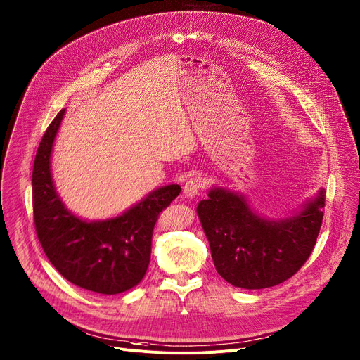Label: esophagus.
<instances>
[{
    "label": "esophagus",
    "instance_id": "esophagus-1",
    "mask_svg": "<svg viewBox=\"0 0 360 360\" xmlns=\"http://www.w3.org/2000/svg\"><path fill=\"white\" fill-rule=\"evenodd\" d=\"M204 188H205V181L201 176H193L189 178L184 185V195L186 198H193Z\"/></svg>",
    "mask_w": 360,
    "mask_h": 360
}]
</instances>
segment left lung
<instances>
[{
	"label": "left lung",
	"mask_w": 360,
	"mask_h": 360,
	"mask_svg": "<svg viewBox=\"0 0 360 360\" xmlns=\"http://www.w3.org/2000/svg\"><path fill=\"white\" fill-rule=\"evenodd\" d=\"M324 200L321 189L292 217L268 220L253 212L243 195L212 188L197 212L215 269L229 283L245 290L269 288L290 279L314 249Z\"/></svg>",
	"instance_id": "8db88e82"
}]
</instances>
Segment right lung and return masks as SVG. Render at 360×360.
<instances>
[{
  "instance_id": "right-lung-1",
  "label": "right lung",
  "mask_w": 360,
  "mask_h": 360,
  "mask_svg": "<svg viewBox=\"0 0 360 360\" xmlns=\"http://www.w3.org/2000/svg\"><path fill=\"white\" fill-rule=\"evenodd\" d=\"M65 108L47 127L33 166V214L39 242L56 271L79 288L114 295L145 276L159 212L181 193L179 185L155 189L134 207L103 221H85L58 195L51 172L53 141Z\"/></svg>"
}]
</instances>
